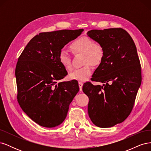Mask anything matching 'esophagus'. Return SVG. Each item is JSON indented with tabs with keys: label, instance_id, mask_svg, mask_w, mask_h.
Listing matches in <instances>:
<instances>
[{
	"label": "esophagus",
	"instance_id": "1",
	"mask_svg": "<svg viewBox=\"0 0 151 151\" xmlns=\"http://www.w3.org/2000/svg\"><path fill=\"white\" fill-rule=\"evenodd\" d=\"M83 83H81V82H79V86L80 88V91H83Z\"/></svg>",
	"mask_w": 151,
	"mask_h": 151
}]
</instances>
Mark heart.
Listing matches in <instances>:
<instances>
[{"label": "heart", "instance_id": "1", "mask_svg": "<svg viewBox=\"0 0 151 151\" xmlns=\"http://www.w3.org/2000/svg\"><path fill=\"white\" fill-rule=\"evenodd\" d=\"M70 48L74 53L84 54L85 65L73 70L69 74V78L77 81H86L92 74V69L89 64L98 65L103 58L104 50L101 46L96 44L93 40L87 37L76 39L70 44ZM58 60L66 70H70L72 68L71 57L65 50H62L59 53Z\"/></svg>", "mask_w": 151, "mask_h": 151}]
</instances>
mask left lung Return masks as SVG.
I'll use <instances>...</instances> for the list:
<instances>
[{
  "mask_svg": "<svg viewBox=\"0 0 151 151\" xmlns=\"http://www.w3.org/2000/svg\"><path fill=\"white\" fill-rule=\"evenodd\" d=\"M104 50L101 62L91 80L103 83L84 84L89 98L88 115L101 128L115 126L129 116L141 84V67L130 35L122 28L93 29L87 33Z\"/></svg>",
  "mask_w": 151,
  "mask_h": 151,
  "instance_id": "left-lung-1",
  "label": "left lung"
}]
</instances>
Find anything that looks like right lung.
<instances>
[{
	"mask_svg": "<svg viewBox=\"0 0 151 151\" xmlns=\"http://www.w3.org/2000/svg\"><path fill=\"white\" fill-rule=\"evenodd\" d=\"M83 31L41 33L29 41L18 58L15 71L17 101L22 111L40 126L60 125L79 92L77 81H60L67 72L59 62L58 55Z\"/></svg>",
	"mask_w": 151,
	"mask_h": 151,
	"instance_id": "right-lung-1",
	"label": "right lung"
}]
</instances>
